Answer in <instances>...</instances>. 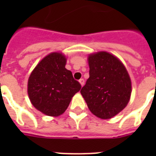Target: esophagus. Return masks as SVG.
Masks as SVG:
<instances>
[{"mask_svg":"<svg viewBox=\"0 0 156 156\" xmlns=\"http://www.w3.org/2000/svg\"><path fill=\"white\" fill-rule=\"evenodd\" d=\"M79 83H80L81 86L83 87V86L84 85V79H83V78H81V79H79Z\"/></svg>","mask_w":156,"mask_h":156,"instance_id":"obj_1","label":"esophagus"}]
</instances>
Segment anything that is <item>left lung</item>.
I'll return each mask as SVG.
<instances>
[{
	"mask_svg": "<svg viewBox=\"0 0 156 156\" xmlns=\"http://www.w3.org/2000/svg\"><path fill=\"white\" fill-rule=\"evenodd\" d=\"M89 78L81 94L95 116L109 119L126 107L131 95V80L117 57L107 52L88 56Z\"/></svg>",
	"mask_w": 156,
	"mask_h": 156,
	"instance_id": "1",
	"label": "left lung"
}]
</instances>
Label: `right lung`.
I'll return each instance as SVG.
<instances>
[{"label": "right lung", "instance_id": "right-lung-1", "mask_svg": "<svg viewBox=\"0 0 156 156\" xmlns=\"http://www.w3.org/2000/svg\"><path fill=\"white\" fill-rule=\"evenodd\" d=\"M66 64L63 54L52 52L38 64L28 79L30 102L47 116H58L65 112L72 97L81 89Z\"/></svg>", "mask_w": 156, "mask_h": 156}]
</instances>
